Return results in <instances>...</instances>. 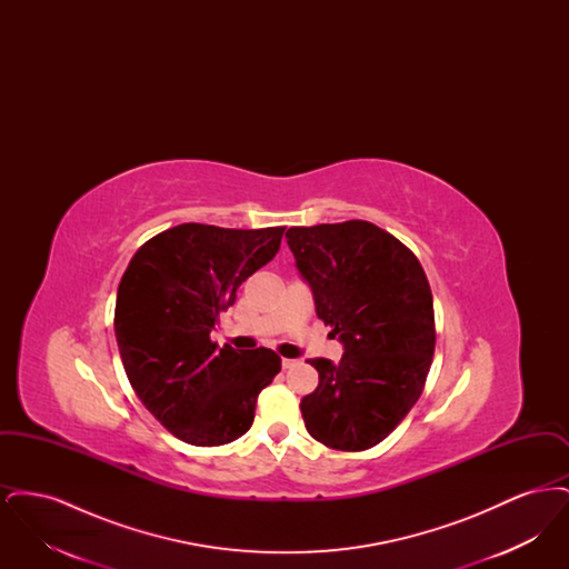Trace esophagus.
Wrapping results in <instances>:
<instances>
[{"label": "esophagus", "instance_id": "1", "mask_svg": "<svg viewBox=\"0 0 569 569\" xmlns=\"http://www.w3.org/2000/svg\"><path fill=\"white\" fill-rule=\"evenodd\" d=\"M295 365H297V360H290V358H283V360H281V367H283V369H290V367H295Z\"/></svg>", "mask_w": 569, "mask_h": 569}]
</instances>
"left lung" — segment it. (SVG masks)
Returning a JSON list of instances; mask_svg holds the SVG:
<instances>
[{
    "label": "left lung",
    "instance_id": "left-lung-1",
    "mask_svg": "<svg viewBox=\"0 0 569 569\" xmlns=\"http://www.w3.org/2000/svg\"><path fill=\"white\" fill-rule=\"evenodd\" d=\"M316 313L343 343L339 365L313 358L318 388L300 401L309 435L328 448L378 446L416 406L435 352L433 295L418 258L371 221L286 232Z\"/></svg>",
    "mask_w": 569,
    "mask_h": 569
}]
</instances>
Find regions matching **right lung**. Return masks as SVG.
I'll return each instance as SVG.
<instances>
[{
    "label": "right lung",
    "mask_w": 569,
    "mask_h": 569,
    "mask_svg": "<svg viewBox=\"0 0 569 569\" xmlns=\"http://www.w3.org/2000/svg\"><path fill=\"white\" fill-rule=\"evenodd\" d=\"M286 228L181 223L149 239L121 277L114 337L126 376L166 431L191 446H223L249 431L262 388L281 371L272 350H217L221 311L279 251Z\"/></svg>",
    "instance_id": "add662e5"
}]
</instances>
